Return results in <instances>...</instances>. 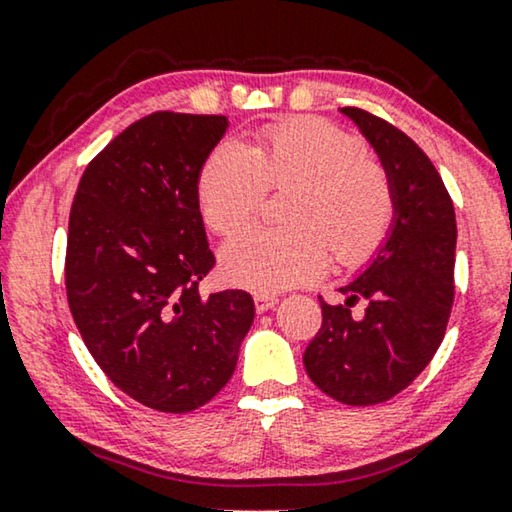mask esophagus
<instances>
[{"instance_id": "34e87169", "label": "esophagus", "mask_w": 512, "mask_h": 512, "mask_svg": "<svg viewBox=\"0 0 512 512\" xmlns=\"http://www.w3.org/2000/svg\"><path fill=\"white\" fill-rule=\"evenodd\" d=\"M279 303L277 296H268V293H256L254 296V305H256V312H268L272 310Z\"/></svg>"}]
</instances>
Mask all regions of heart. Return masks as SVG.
Masks as SVG:
<instances>
[{"label":"heart","instance_id":"obj_1","mask_svg":"<svg viewBox=\"0 0 512 512\" xmlns=\"http://www.w3.org/2000/svg\"><path fill=\"white\" fill-rule=\"evenodd\" d=\"M277 188H286L284 226L247 228L221 251L226 277L251 291L310 282L326 270L328 249L342 265L363 261L396 214L389 174L361 137L324 118H289L209 153L198 177L202 216L214 233L233 235Z\"/></svg>","mask_w":512,"mask_h":512}]
</instances>
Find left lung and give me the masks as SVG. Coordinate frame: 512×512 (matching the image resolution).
Masks as SVG:
<instances>
[{
    "label": "left lung",
    "mask_w": 512,
    "mask_h": 512,
    "mask_svg": "<svg viewBox=\"0 0 512 512\" xmlns=\"http://www.w3.org/2000/svg\"><path fill=\"white\" fill-rule=\"evenodd\" d=\"M380 156L396 198L389 240L368 270L342 286L345 303H321V328L303 354L310 380L345 405L384 403L429 366L454 303L457 219L429 156L359 107H345ZM364 303L356 313L353 307Z\"/></svg>",
    "instance_id": "8db88e82"
}]
</instances>
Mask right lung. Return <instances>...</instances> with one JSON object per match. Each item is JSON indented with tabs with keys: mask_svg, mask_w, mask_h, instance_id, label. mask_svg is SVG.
<instances>
[{
	"mask_svg": "<svg viewBox=\"0 0 512 512\" xmlns=\"http://www.w3.org/2000/svg\"><path fill=\"white\" fill-rule=\"evenodd\" d=\"M226 116L153 111L90 160L69 212L65 286L74 324L123 394L198 410L226 387L254 321L247 291L202 296L216 258L198 177Z\"/></svg>",
	"mask_w": 512,
	"mask_h": 512,
	"instance_id": "add662e5",
	"label": "right lung"
}]
</instances>
